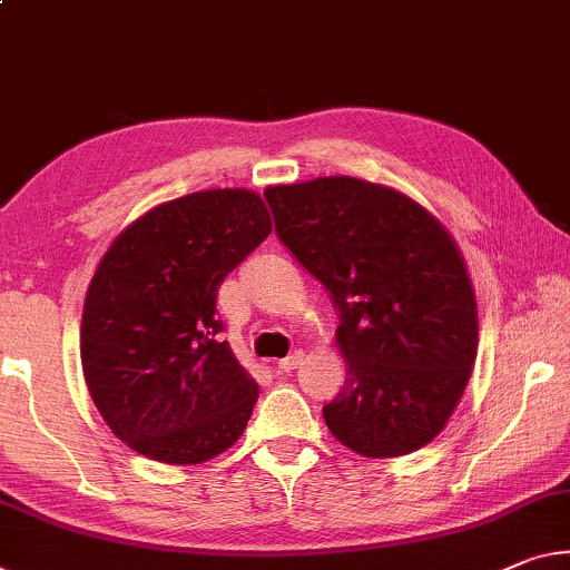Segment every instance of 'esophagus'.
I'll list each match as a JSON object with an SVG mask.
<instances>
[{
    "label": "esophagus",
    "instance_id": "1",
    "mask_svg": "<svg viewBox=\"0 0 570 570\" xmlns=\"http://www.w3.org/2000/svg\"><path fill=\"white\" fill-rule=\"evenodd\" d=\"M302 363H304V352L296 350V352H292V355H288V357L278 360V370H282V373H292V370H296Z\"/></svg>",
    "mask_w": 570,
    "mask_h": 570
}]
</instances>
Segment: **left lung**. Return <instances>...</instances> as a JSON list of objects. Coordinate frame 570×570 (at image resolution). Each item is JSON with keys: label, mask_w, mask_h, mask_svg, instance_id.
Returning <instances> with one entry per match:
<instances>
[{"label": "left lung", "mask_w": 570, "mask_h": 570, "mask_svg": "<svg viewBox=\"0 0 570 570\" xmlns=\"http://www.w3.org/2000/svg\"><path fill=\"white\" fill-rule=\"evenodd\" d=\"M288 253L337 309L345 385L322 409L340 444L403 456L446 426L476 357V302L462 253L429 210L355 177L268 187Z\"/></svg>", "instance_id": "8db88e82"}]
</instances>
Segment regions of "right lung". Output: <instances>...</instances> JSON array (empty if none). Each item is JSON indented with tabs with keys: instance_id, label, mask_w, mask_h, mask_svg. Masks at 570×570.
Segmentation results:
<instances>
[{
	"instance_id": "add662e5",
	"label": "right lung",
	"mask_w": 570,
	"mask_h": 570,
	"mask_svg": "<svg viewBox=\"0 0 570 570\" xmlns=\"http://www.w3.org/2000/svg\"><path fill=\"white\" fill-rule=\"evenodd\" d=\"M271 233L248 189H207L144 213L111 243L88 286L80 360L116 436L161 464H200L240 439L258 399L215 299Z\"/></svg>"
}]
</instances>
